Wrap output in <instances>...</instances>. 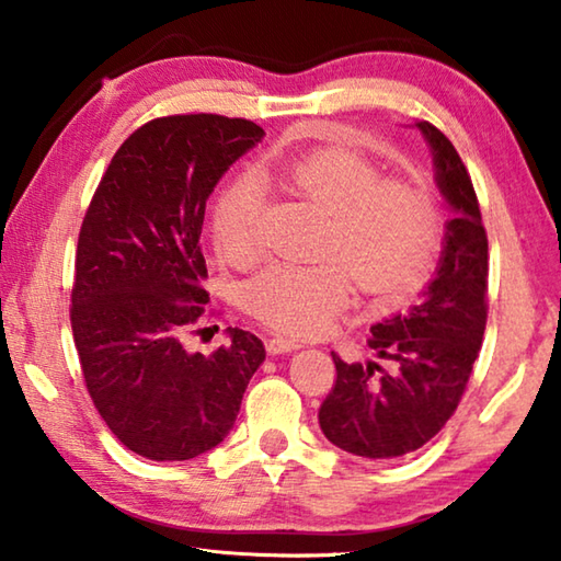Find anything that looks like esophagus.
Here are the masks:
<instances>
[{
	"label": "esophagus",
	"mask_w": 561,
	"mask_h": 561,
	"mask_svg": "<svg viewBox=\"0 0 561 561\" xmlns=\"http://www.w3.org/2000/svg\"><path fill=\"white\" fill-rule=\"evenodd\" d=\"M299 348H301V344H299V341H294V339L272 336V339L267 341V351H270V354H274V356H279V354H294V351H299Z\"/></svg>",
	"instance_id": "1"
}]
</instances>
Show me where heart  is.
Instances as JSON below:
<instances>
[{
	"label": "heart",
	"instance_id": "obj_1",
	"mask_svg": "<svg viewBox=\"0 0 561 561\" xmlns=\"http://www.w3.org/2000/svg\"><path fill=\"white\" fill-rule=\"evenodd\" d=\"M284 185L327 210L314 264L279 262L244 284L242 301L264 327L291 336L327 331L358 287L374 297H403L428 277L438 215L428 193L383 178L371 158L348 148H319L284 163ZM264 195L252 178H234L213 207L217 254L250 264L262 252Z\"/></svg>",
	"mask_w": 561,
	"mask_h": 561
}]
</instances>
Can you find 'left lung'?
<instances>
[{
    "mask_svg": "<svg viewBox=\"0 0 561 561\" xmlns=\"http://www.w3.org/2000/svg\"><path fill=\"white\" fill-rule=\"evenodd\" d=\"M438 185L455 210L438 277L403 317L371 327L368 346L381 364H346L319 408L336 448L366 460H393L435 438L468 388L488 324V232L468 168L445 133L423 121Z\"/></svg>",
    "mask_w": 561,
    "mask_h": 561,
    "instance_id": "8db88e82",
    "label": "left lung"
}]
</instances>
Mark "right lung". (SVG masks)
Wrapping results in <instances>:
<instances>
[{
    "instance_id": "obj_1",
    "label": "right lung",
    "mask_w": 561,
    "mask_h": 561,
    "mask_svg": "<svg viewBox=\"0 0 561 561\" xmlns=\"http://www.w3.org/2000/svg\"><path fill=\"white\" fill-rule=\"evenodd\" d=\"M264 130L217 113L153 118L111 158L83 215L71 331L87 391L111 433L148 460H190L232 431L264 344L190 354L207 317L205 201Z\"/></svg>"
}]
</instances>
